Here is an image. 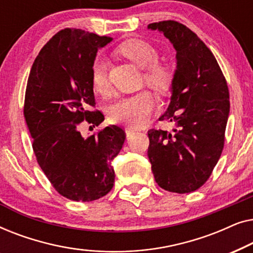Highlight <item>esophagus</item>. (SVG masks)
<instances>
[{
  "mask_svg": "<svg viewBox=\"0 0 253 253\" xmlns=\"http://www.w3.org/2000/svg\"><path fill=\"white\" fill-rule=\"evenodd\" d=\"M134 132H136V130L132 129V127H126V137L132 136V134H134Z\"/></svg>",
  "mask_w": 253,
  "mask_h": 253,
  "instance_id": "34e87169",
  "label": "esophagus"
}]
</instances>
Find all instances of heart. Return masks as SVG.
Returning a JSON list of instances; mask_svg holds the SVG:
<instances>
[{
    "mask_svg": "<svg viewBox=\"0 0 253 253\" xmlns=\"http://www.w3.org/2000/svg\"><path fill=\"white\" fill-rule=\"evenodd\" d=\"M119 51L139 68H145L144 79L151 86L157 89L167 88L170 71L158 62L160 54L154 44L143 39H130L121 44ZM92 84L98 93L108 91V62L102 55H98L92 63ZM154 107L153 95L140 91L114 101L108 109V116L113 123L140 126L150 119Z\"/></svg>",
    "mask_w": 253,
    "mask_h": 253,
    "instance_id": "1",
    "label": "heart"
}]
</instances>
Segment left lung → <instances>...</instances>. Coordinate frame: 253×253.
I'll use <instances>...</instances> for the list:
<instances>
[{
    "mask_svg": "<svg viewBox=\"0 0 253 253\" xmlns=\"http://www.w3.org/2000/svg\"><path fill=\"white\" fill-rule=\"evenodd\" d=\"M176 50L171 98L160 121L172 132L148 130L147 155L155 182L169 192L189 193L206 183L219 161L230 102L226 78L210 48L175 20L152 23Z\"/></svg>",
    "mask_w": 253,
    "mask_h": 253,
    "instance_id": "obj_1",
    "label": "left lung"
}]
</instances>
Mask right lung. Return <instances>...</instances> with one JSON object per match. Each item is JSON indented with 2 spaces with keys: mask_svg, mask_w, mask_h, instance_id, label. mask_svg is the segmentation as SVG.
<instances>
[{
  "mask_svg": "<svg viewBox=\"0 0 253 253\" xmlns=\"http://www.w3.org/2000/svg\"><path fill=\"white\" fill-rule=\"evenodd\" d=\"M112 41L79 29L57 32L40 50L27 81L24 117L37 161L55 190L75 202H92L113 189L112 162L126 140L122 127L109 126L88 138L78 126L105 120L95 107L92 63Z\"/></svg>",
  "mask_w": 253,
  "mask_h": 253,
  "instance_id": "right-lung-1",
  "label": "right lung"
}]
</instances>
